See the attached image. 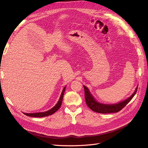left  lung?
<instances>
[{
    "mask_svg": "<svg viewBox=\"0 0 148 148\" xmlns=\"http://www.w3.org/2000/svg\"><path fill=\"white\" fill-rule=\"evenodd\" d=\"M84 89V97L87 106L94 112L101 114H109V113H115L118 112L122 110L123 107L126 106L128 103L132 100V98L135 95L137 91L138 86L136 87L135 92L133 95L128 97L127 99L122 102H120L118 104H104L97 102L94 97L91 95L87 87L83 86Z\"/></svg>",
    "mask_w": 148,
    "mask_h": 148,
    "instance_id": "8db88e82",
    "label": "left lung"
}]
</instances>
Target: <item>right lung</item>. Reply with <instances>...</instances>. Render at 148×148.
Instances as JSON below:
<instances>
[{
  "mask_svg": "<svg viewBox=\"0 0 148 148\" xmlns=\"http://www.w3.org/2000/svg\"><path fill=\"white\" fill-rule=\"evenodd\" d=\"M65 90V87L64 88L63 91L62 92V94L60 97V99L58 101V102L57 103V104L52 108L51 109L49 110L46 112H38V113H24L25 115L29 116V117H46V116H49L51 115L52 114H53V113H55L56 112L59 110L60 109V107L62 105V99H63V96H64V94Z\"/></svg>",
  "mask_w": 148,
  "mask_h": 148,
  "instance_id": "1",
  "label": "right lung"
}]
</instances>
